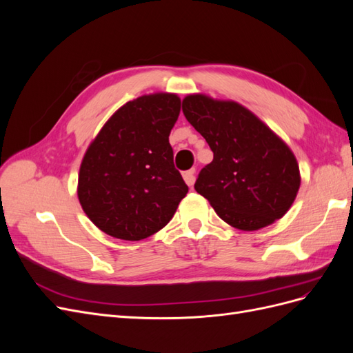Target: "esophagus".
Returning <instances> with one entry per match:
<instances>
[{"label":"esophagus","mask_w":353,"mask_h":353,"mask_svg":"<svg viewBox=\"0 0 353 353\" xmlns=\"http://www.w3.org/2000/svg\"><path fill=\"white\" fill-rule=\"evenodd\" d=\"M183 176H184V181L187 183V185H193L194 184V181H196V169H190V170H187V172H184L183 174Z\"/></svg>","instance_id":"esophagus-1"}]
</instances>
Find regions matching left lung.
I'll return each instance as SVG.
<instances>
[{"mask_svg": "<svg viewBox=\"0 0 353 353\" xmlns=\"http://www.w3.org/2000/svg\"><path fill=\"white\" fill-rule=\"evenodd\" d=\"M183 112L213 152L194 188L218 216L243 231L283 218L301 187L296 157L287 144L236 101L187 95Z\"/></svg>", "mask_w": 353, "mask_h": 353, "instance_id": "1", "label": "left lung"}]
</instances>
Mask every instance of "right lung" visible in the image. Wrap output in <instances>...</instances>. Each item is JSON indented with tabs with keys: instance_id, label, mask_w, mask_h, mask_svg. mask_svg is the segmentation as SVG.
Here are the masks:
<instances>
[{
	"instance_id": "right-lung-1",
	"label": "right lung",
	"mask_w": 353,
	"mask_h": 353,
	"mask_svg": "<svg viewBox=\"0 0 353 353\" xmlns=\"http://www.w3.org/2000/svg\"><path fill=\"white\" fill-rule=\"evenodd\" d=\"M179 110L175 94L143 95L122 105L88 147L78 197L103 232L138 241L172 219L188 193L169 144Z\"/></svg>"
}]
</instances>
